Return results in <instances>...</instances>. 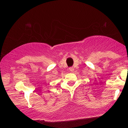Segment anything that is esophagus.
I'll return each instance as SVG.
<instances>
[{
	"label": "esophagus",
	"mask_w": 128,
	"mask_h": 128,
	"mask_svg": "<svg viewBox=\"0 0 128 128\" xmlns=\"http://www.w3.org/2000/svg\"><path fill=\"white\" fill-rule=\"evenodd\" d=\"M69 70H70V71L73 72V71H74V68L73 67H70V68H69Z\"/></svg>",
	"instance_id": "obj_1"
}]
</instances>
